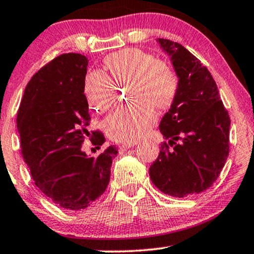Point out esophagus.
<instances>
[{
	"label": "esophagus",
	"instance_id": "34e87169",
	"mask_svg": "<svg viewBox=\"0 0 254 254\" xmlns=\"http://www.w3.org/2000/svg\"><path fill=\"white\" fill-rule=\"evenodd\" d=\"M135 144H136V143H125V144H121V145H119V151L121 152V154H123V152L126 151L127 149L134 147Z\"/></svg>",
	"mask_w": 254,
	"mask_h": 254
}]
</instances>
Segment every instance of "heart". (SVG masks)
Masks as SVG:
<instances>
[{"instance_id":"heart-1","label":"heart","mask_w":254,"mask_h":254,"mask_svg":"<svg viewBox=\"0 0 254 254\" xmlns=\"http://www.w3.org/2000/svg\"><path fill=\"white\" fill-rule=\"evenodd\" d=\"M105 65L111 72L91 70L85 75L83 90L89 105L105 112L114 105L117 85L129 84V105L120 106L105 121V129L112 140L137 141L156 121L152 106L161 110L175 99L178 77L172 65L165 60L155 59L140 48H127L109 55Z\"/></svg>"}]
</instances>
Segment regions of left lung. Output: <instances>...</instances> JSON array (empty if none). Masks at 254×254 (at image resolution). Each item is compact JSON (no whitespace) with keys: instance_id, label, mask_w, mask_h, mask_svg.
<instances>
[{"instance_id":"left-lung-1","label":"left lung","mask_w":254,"mask_h":254,"mask_svg":"<svg viewBox=\"0 0 254 254\" xmlns=\"http://www.w3.org/2000/svg\"><path fill=\"white\" fill-rule=\"evenodd\" d=\"M178 76V90L159 130L169 143L149 169L164 194L185 197L213 185L229 155L230 118L213 76L183 45L159 38ZM180 143L177 144L176 141Z\"/></svg>"}]
</instances>
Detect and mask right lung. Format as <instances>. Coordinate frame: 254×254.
Masks as SVG:
<instances>
[{
	"instance_id": "add662e5",
	"label": "right lung",
	"mask_w": 254,
	"mask_h": 254,
	"mask_svg": "<svg viewBox=\"0 0 254 254\" xmlns=\"http://www.w3.org/2000/svg\"><path fill=\"white\" fill-rule=\"evenodd\" d=\"M88 62L78 53L48 62L27 83L17 114L20 150L34 184L68 210L84 209L105 192L118 154L114 145L96 157L82 150L85 140L97 149L105 142L102 131L89 130L83 90Z\"/></svg>"
}]
</instances>
